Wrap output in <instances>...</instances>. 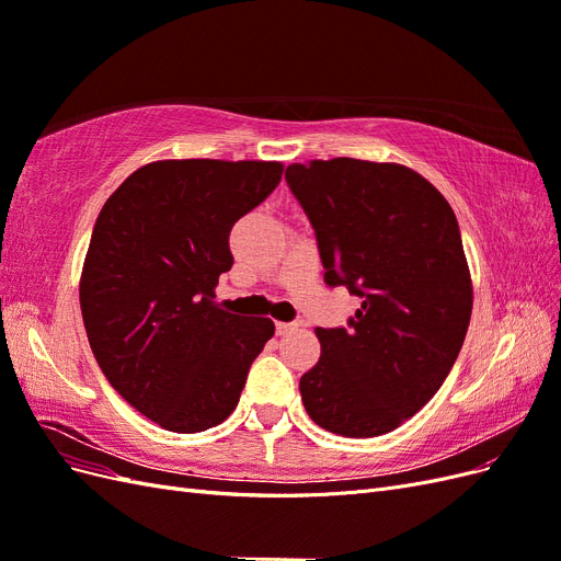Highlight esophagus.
<instances>
[{"label":"esophagus","instance_id":"34e87169","mask_svg":"<svg viewBox=\"0 0 561 561\" xmlns=\"http://www.w3.org/2000/svg\"><path fill=\"white\" fill-rule=\"evenodd\" d=\"M299 325L297 322H276V332L278 334H287V332H293V330H297Z\"/></svg>","mask_w":561,"mask_h":561}]
</instances>
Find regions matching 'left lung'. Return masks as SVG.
Segmentation results:
<instances>
[{
    "mask_svg": "<svg viewBox=\"0 0 561 561\" xmlns=\"http://www.w3.org/2000/svg\"><path fill=\"white\" fill-rule=\"evenodd\" d=\"M285 182L316 231L330 287L363 304L346 328H318L320 360L299 379L320 428L344 437L396 431L451 371L472 311L456 215L398 163H293Z\"/></svg>",
    "mask_w": 561,
    "mask_h": 561,
    "instance_id": "obj_1",
    "label": "left lung"
}]
</instances>
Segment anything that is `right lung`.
<instances>
[{"label":"right lung","instance_id":"obj_1","mask_svg":"<svg viewBox=\"0 0 561 561\" xmlns=\"http://www.w3.org/2000/svg\"><path fill=\"white\" fill-rule=\"evenodd\" d=\"M278 161H154L100 210L79 301L95 360L135 410L173 433H201L239 404L271 318L215 301L231 268V227L276 190Z\"/></svg>","mask_w":561,"mask_h":561}]
</instances>
